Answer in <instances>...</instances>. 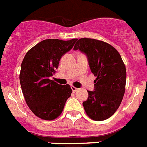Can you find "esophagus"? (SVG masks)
<instances>
[{"instance_id":"1","label":"esophagus","mask_w":147,"mask_h":147,"mask_svg":"<svg viewBox=\"0 0 147 147\" xmlns=\"http://www.w3.org/2000/svg\"><path fill=\"white\" fill-rule=\"evenodd\" d=\"M71 89H72V91L74 92H77V91H78V88H76V87H74V86H71Z\"/></svg>"}]
</instances>
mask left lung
Returning a JSON list of instances; mask_svg holds the SVG:
<instances>
[{
  "label": "left lung",
  "mask_w": 147,
  "mask_h": 147,
  "mask_svg": "<svg viewBox=\"0 0 147 147\" xmlns=\"http://www.w3.org/2000/svg\"><path fill=\"white\" fill-rule=\"evenodd\" d=\"M74 49L86 55L91 71L96 76L94 91H88L82 103L87 116L103 121L114 114L125 91V65L119 52L109 43L95 39L77 40Z\"/></svg>",
  "instance_id": "8db88e82"
}]
</instances>
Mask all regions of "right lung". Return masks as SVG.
Returning a JSON list of instances; mask_svg holds the SVG:
<instances>
[{"label": "right lung", "mask_w": 147, "mask_h": 147, "mask_svg": "<svg viewBox=\"0 0 147 147\" xmlns=\"http://www.w3.org/2000/svg\"><path fill=\"white\" fill-rule=\"evenodd\" d=\"M76 40H44L29 49L24 57L19 74L22 91L30 110L39 118H58L71 97L70 85H59L49 77L59 67L61 56L72 49Z\"/></svg>", "instance_id": "right-lung-1"}]
</instances>
